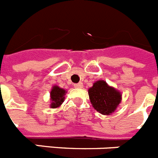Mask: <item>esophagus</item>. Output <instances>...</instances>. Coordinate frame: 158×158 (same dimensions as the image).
I'll return each mask as SVG.
<instances>
[{
    "label": "esophagus",
    "mask_w": 158,
    "mask_h": 158,
    "mask_svg": "<svg viewBox=\"0 0 158 158\" xmlns=\"http://www.w3.org/2000/svg\"><path fill=\"white\" fill-rule=\"evenodd\" d=\"M74 87L75 88H77V89H81L83 87V84L81 82L80 83H77V84H74Z\"/></svg>",
    "instance_id": "34e87169"
}]
</instances>
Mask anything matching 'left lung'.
I'll return each mask as SVG.
<instances>
[{"label":"left lung","instance_id":"obj_1","mask_svg":"<svg viewBox=\"0 0 158 158\" xmlns=\"http://www.w3.org/2000/svg\"><path fill=\"white\" fill-rule=\"evenodd\" d=\"M89 96L93 107L103 115L114 112L121 101L119 92L107 85L104 81H98L89 89Z\"/></svg>","mask_w":158,"mask_h":158}]
</instances>
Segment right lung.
<instances>
[{"label": "right lung", "mask_w": 158, "mask_h": 158, "mask_svg": "<svg viewBox=\"0 0 158 158\" xmlns=\"http://www.w3.org/2000/svg\"><path fill=\"white\" fill-rule=\"evenodd\" d=\"M65 91L63 89H61L58 86H54L51 92V107L52 108L58 107L62 102L64 101V95H65Z\"/></svg>", "instance_id": "right-lung-1"}]
</instances>
